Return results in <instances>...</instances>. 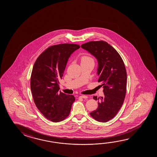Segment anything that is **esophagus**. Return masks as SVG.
Segmentation results:
<instances>
[{"instance_id": "obj_1", "label": "esophagus", "mask_w": 157, "mask_h": 157, "mask_svg": "<svg viewBox=\"0 0 157 157\" xmlns=\"http://www.w3.org/2000/svg\"><path fill=\"white\" fill-rule=\"evenodd\" d=\"M79 98H87L88 97L86 95H81V96H80Z\"/></svg>"}]
</instances>
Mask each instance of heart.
Here are the masks:
<instances>
[{"instance_id": "obj_1", "label": "heart", "mask_w": 157, "mask_h": 157, "mask_svg": "<svg viewBox=\"0 0 157 157\" xmlns=\"http://www.w3.org/2000/svg\"><path fill=\"white\" fill-rule=\"evenodd\" d=\"M93 61V59L87 56H83L82 58V62H85V61Z\"/></svg>"}]
</instances>
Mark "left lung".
Returning <instances> with one entry per match:
<instances>
[{
	"mask_svg": "<svg viewBox=\"0 0 157 157\" xmlns=\"http://www.w3.org/2000/svg\"><path fill=\"white\" fill-rule=\"evenodd\" d=\"M81 47L97 59L98 82L103 88V97L93 98L98 101V107L90 116L105 123L116 116L123 104L127 79L125 67L118 52L105 41H90Z\"/></svg>",
	"mask_w": 157,
	"mask_h": 157,
	"instance_id": "1",
	"label": "left lung"
}]
</instances>
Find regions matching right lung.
Returning <instances> with one entry per match:
<instances>
[{
    "mask_svg": "<svg viewBox=\"0 0 157 157\" xmlns=\"http://www.w3.org/2000/svg\"><path fill=\"white\" fill-rule=\"evenodd\" d=\"M77 44L53 45L37 58L31 74V89L34 102L42 114L53 122L64 120L70 114L75 98L59 91V80Z\"/></svg>",
    "mask_w": 157,
    "mask_h": 157,
    "instance_id": "add662e5",
    "label": "right lung"
}]
</instances>
